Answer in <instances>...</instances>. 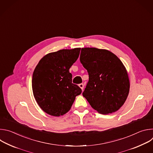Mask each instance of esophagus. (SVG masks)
Masks as SVG:
<instances>
[{
	"mask_svg": "<svg viewBox=\"0 0 153 153\" xmlns=\"http://www.w3.org/2000/svg\"><path fill=\"white\" fill-rule=\"evenodd\" d=\"M79 87L80 88L83 90V88H84V85L83 84V83H80L79 85Z\"/></svg>",
	"mask_w": 153,
	"mask_h": 153,
	"instance_id": "esophagus-1",
	"label": "esophagus"
}]
</instances>
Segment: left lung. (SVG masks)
<instances>
[{
    "label": "left lung",
    "mask_w": 153,
    "mask_h": 153,
    "mask_svg": "<svg viewBox=\"0 0 153 153\" xmlns=\"http://www.w3.org/2000/svg\"><path fill=\"white\" fill-rule=\"evenodd\" d=\"M80 61L89 75L83 96L100 114L117 111L129 91L128 73L121 60L110 51L84 48Z\"/></svg>",
    "instance_id": "left-lung-1"
}]
</instances>
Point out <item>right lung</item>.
<instances>
[{
	"mask_svg": "<svg viewBox=\"0 0 153 153\" xmlns=\"http://www.w3.org/2000/svg\"><path fill=\"white\" fill-rule=\"evenodd\" d=\"M80 48L61 50L43 57L33 74L34 98L42 110L53 116H62L70 110L77 96L82 93L72 83L69 70L77 60Z\"/></svg>",
	"mask_w": 153,
	"mask_h": 153,
	"instance_id": "obj_1",
	"label": "right lung"
}]
</instances>
